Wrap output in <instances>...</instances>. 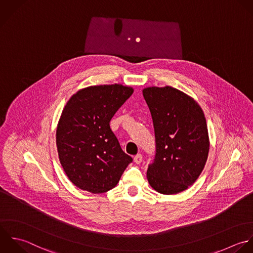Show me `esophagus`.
Segmentation results:
<instances>
[{"mask_svg":"<svg viewBox=\"0 0 253 253\" xmlns=\"http://www.w3.org/2000/svg\"><path fill=\"white\" fill-rule=\"evenodd\" d=\"M134 162L137 164V165H140L142 162H143V156L141 154H138L137 156L134 157Z\"/></svg>","mask_w":253,"mask_h":253,"instance_id":"34e87169","label":"esophagus"}]
</instances>
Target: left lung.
<instances>
[{"label": "left lung", "mask_w": 253, "mask_h": 253, "mask_svg": "<svg viewBox=\"0 0 253 253\" xmlns=\"http://www.w3.org/2000/svg\"><path fill=\"white\" fill-rule=\"evenodd\" d=\"M143 95L156 138L148 181L162 194L184 191L199 177L208 159L210 142L204 112L192 97L171 86L147 87Z\"/></svg>", "instance_id": "left-lung-1"}]
</instances>
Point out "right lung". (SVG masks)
I'll list each match as a JSON object with an SVG mask.
<instances>
[{
  "label": "right lung",
  "instance_id": "right-lung-1",
  "mask_svg": "<svg viewBox=\"0 0 253 253\" xmlns=\"http://www.w3.org/2000/svg\"><path fill=\"white\" fill-rule=\"evenodd\" d=\"M133 91L117 84L88 86L65 105L57 126V150L64 171L80 189L93 194L109 191L132 163L109 122Z\"/></svg>",
  "mask_w": 253,
  "mask_h": 253
}]
</instances>
